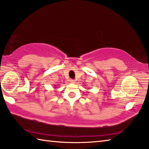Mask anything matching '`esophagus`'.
<instances>
[{
	"label": "esophagus",
	"instance_id": "obj_1",
	"mask_svg": "<svg viewBox=\"0 0 149 149\" xmlns=\"http://www.w3.org/2000/svg\"><path fill=\"white\" fill-rule=\"evenodd\" d=\"M70 83H72V84H74V83H75V81L74 80V79H70Z\"/></svg>",
	"mask_w": 149,
	"mask_h": 149
}]
</instances>
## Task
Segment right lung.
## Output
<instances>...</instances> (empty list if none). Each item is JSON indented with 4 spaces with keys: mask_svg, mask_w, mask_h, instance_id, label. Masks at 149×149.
<instances>
[{
    "mask_svg": "<svg viewBox=\"0 0 149 149\" xmlns=\"http://www.w3.org/2000/svg\"><path fill=\"white\" fill-rule=\"evenodd\" d=\"M54 88H56V87H54Z\"/></svg>",
    "mask_w": 149,
    "mask_h": 149,
    "instance_id": "1",
    "label": "right lung"
}]
</instances>
